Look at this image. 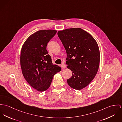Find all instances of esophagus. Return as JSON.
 Segmentation results:
<instances>
[{
  "label": "esophagus",
  "mask_w": 122,
  "mask_h": 122,
  "mask_svg": "<svg viewBox=\"0 0 122 122\" xmlns=\"http://www.w3.org/2000/svg\"><path fill=\"white\" fill-rule=\"evenodd\" d=\"M61 67L62 69H65V68H66V65H65V64H62L61 65Z\"/></svg>",
  "instance_id": "esophagus-1"
}]
</instances>
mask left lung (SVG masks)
I'll use <instances>...</instances> for the list:
<instances>
[{
    "label": "left lung",
    "instance_id": "left-lung-1",
    "mask_svg": "<svg viewBox=\"0 0 122 122\" xmlns=\"http://www.w3.org/2000/svg\"><path fill=\"white\" fill-rule=\"evenodd\" d=\"M68 56L67 68L72 76L67 80L73 89L81 90L87 86L99 67L100 53L94 38L81 28H71L57 32Z\"/></svg>",
    "mask_w": 122,
    "mask_h": 122
}]
</instances>
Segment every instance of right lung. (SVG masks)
Wrapping results in <instances>:
<instances>
[{
	"label": "right lung",
	"mask_w": 122,
	"mask_h": 122,
	"mask_svg": "<svg viewBox=\"0 0 122 122\" xmlns=\"http://www.w3.org/2000/svg\"><path fill=\"white\" fill-rule=\"evenodd\" d=\"M56 30H39L30 35L23 43L20 56V67L25 79L33 88L39 92L47 90L55 74L61 67L53 65L46 50L50 40Z\"/></svg>",
	"instance_id": "obj_1"
}]
</instances>
